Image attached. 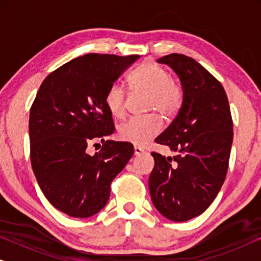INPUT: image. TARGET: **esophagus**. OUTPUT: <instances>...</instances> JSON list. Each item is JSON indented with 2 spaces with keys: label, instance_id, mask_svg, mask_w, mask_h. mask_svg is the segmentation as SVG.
I'll use <instances>...</instances> for the list:
<instances>
[{
  "label": "esophagus",
  "instance_id": "1",
  "mask_svg": "<svg viewBox=\"0 0 261 261\" xmlns=\"http://www.w3.org/2000/svg\"><path fill=\"white\" fill-rule=\"evenodd\" d=\"M141 153H144V149L141 147H138V146H135L134 147V155H140Z\"/></svg>",
  "mask_w": 261,
  "mask_h": 261
}]
</instances>
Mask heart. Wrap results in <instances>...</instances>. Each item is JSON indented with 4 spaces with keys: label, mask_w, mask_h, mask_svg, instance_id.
I'll return each instance as SVG.
<instances>
[{
    "label": "heart",
    "mask_w": 261,
    "mask_h": 261,
    "mask_svg": "<svg viewBox=\"0 0 261 261\" xmlns=\"http://www.w3.org/2000/svg\"><path fill=\"white\" fill-rule=\"evenodd\" d=\"M130 88L133 91L148 94L147 112H158L164 117H171L179 110L183 101L181 89L171 80L165 67L153 62L142 63L130 73ZM105 103L110 115L122 119L126 114V90L120 83H114L106 92ZM162 130V122L155 115L133 117L119 128V138L135 146L147 145L152 138Z\"/></svg>",
    "instance_id": "obj_1"
}]
</instances>
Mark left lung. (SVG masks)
Instances as JSON below:
<instances>
[{
    "label": "left lung",
    "mask_w": 261,
    "mask_h": 261,
    "mask_svg": "<svg viewBox=\"0 0 261 261\" xmlns=\"http://www.w3.org/2000/svg\"><path fill=\"white\" fill-rule=\"evenodd\" d=\"M156 62L169 65L179 77L183 102L176 119L155 139L177 154L152 152L149 194L163 216L184 222L205 212L222 187L233 121L223 87L201 64L178 53Z\"/></svg>",
    "instance_id": "obj_1"
}]
</instances>
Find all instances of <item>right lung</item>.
<instances>
[{
  "instance_id": "obj_1",
  "label": "right lung",
  "mask_w": 261,
  "mask_h": 261,
  "mask_svg": "<svg viewBox=\"0 0 261 261\" xmlns=\"http://www.w3.org/2000/svg\"><path fill=\"white\" fill-rule=\"evenodd\" d=\"M140 56L78 57L49 73L30 112L31 163L48 202L85 219L105 208L110 184L134 153L129 142L105 141L94 155L88 144L113 134L105 97L109 87Z\"/></svg>"
}]
</instances>
